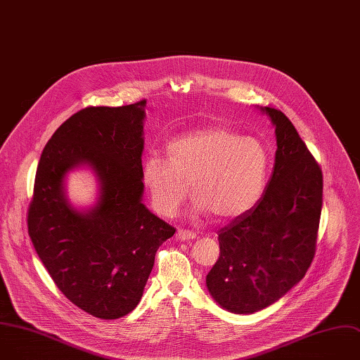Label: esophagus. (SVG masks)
Returning <instances> with one entry per match:
<instances>
[{
  "label": "esophagus",
  "mask_w": 360,
  "mask_h": 360,
  "mask_svg": "<svg viewBox=\"0 0 360 360\" xmlns=\"http://www.w3.org/2000/svg\"><path fill=\"white\" fill-rule=\"evenodd\" d=\"M176 237L177 240L180 241H187V240H193L195 237V233L190 231V230H183V229H179L177 233H176Z\"/></svg>",
  "instance_id": "1"
}]
</instances>
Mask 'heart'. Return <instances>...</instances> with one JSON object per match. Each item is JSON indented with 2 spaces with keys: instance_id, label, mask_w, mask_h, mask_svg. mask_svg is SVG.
<instances>
[{
  "instance_id": "b5f03b06",
  "label": "heart",
  "mask_w": 360,
  "mask_h": 360,
  "mask_svg": "<svg viewBox=\"0 0 360 360\" xmlns=\"http://www.w3.org/2000/svg\"><path fill=\"white\" fill-rule=\"evenodd\" d=\"M167 159L152 155L143 163L145 183L158 212L172 217L188 194L197 212L219 221L236 220L261 198L268 153L262 143L237 131L211 126L169 141Z\"/></svg>"
}]
</instances>
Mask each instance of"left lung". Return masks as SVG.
<instances>
[{
	"instance_id": "8db88e82",
	"label": "left lung",
	"mask_w": 360,
	"mask_h": 360,
	"mask_svg": "<svg viewBox=\"0 0 360 360\" xmlns=\"http://www.w3.org/2000/svg\"><path fill=\"white\" fill-rule=\"evenodd\" d=\"M262 110L276 134L271 179L258 202L219 231L220 257L205 278L214 301L234 314L269 307L305 276L322 211L318 162L288 117L274 108Z\"/></svg>"
}]
</instances>
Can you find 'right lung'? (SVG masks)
I'll return each instance as SVG.
<instances>
[{"instance_id":"1","label":"right lung","mask_w":360,"mask_h":360,"mask_svg":"<svg viewBox=\"0 0 360 360\" xmlns=\"http://www.w3.org/2000/svg\"><path fill=\"white\" fill-rule=\"evenodd\" d=\"M145 108L146 99L89 106L65 120L42 150L28 207V234L58 290L99 319L137 307L159 247L176 233L141 202ZM79 164L101 183L88 213L63 191L65 173Z\"/></svg>"}]
</instances>
